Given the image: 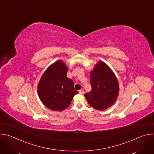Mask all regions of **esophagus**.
I'll list each match as a JSON object with an SVG mask.
<instances>
[{"instance_id": "esophagus-1", "label": "esophagus", "mask_w": 154, "mask_h": 154, "mask_svg": "<svg viewBox=\"0 0 154 154\" xmlns=\"http://www.w3.org/2000/svg\"><path fill=\"white\" fill-rule=\"evenodd\" d=\"M84 93H85V91H84L83 90H79V93H80V94H84Z\"/></svg>"}]
</instances>
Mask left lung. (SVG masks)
I'll return each mask as SVG.
<instances>
[{
	"label": "left lung",
	"instance_id": "obj_1",
	"mask_svg": "<svg viewBox=\"0 0 154 154\" xmlns=\"http://www.w3.org/2000/svg\"><path fill=\"white\" fill-rule=\"evenodd\" d=\"M92 90L86 93L88 102L98 110H105L116 100L119 87L117 78L105 63L99 61L90 72Z\"/></svg>",
	"mask_w": 154,
	"mask_h": 154
}]
</instances>
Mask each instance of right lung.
<instances>
[{
	"label": "right lung",
	"instance_id": "add662e5",
	"mask_svg": "<svg viewBox=\"0 0 154 154\" xmlns=\"http://www.w3.org/2000/svg\"><path fill=\"white\" fill-rule=\"evenodd\" d=\"M68 68L61 60L51 65L42 74L38 85L40 100L47 108L61 112L71 103L79 93L74 89V81L67 77Z\"/></svg>",
	"mask_w": 154,
	"mask_h": 154
}]
</instances>
